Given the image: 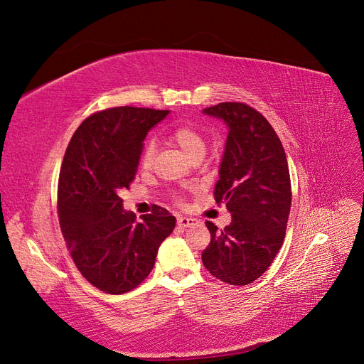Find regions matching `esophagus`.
I'll use <instances>...</instances> for the list:
<instances>
[{
	"label": "esophagus",
	"mask_w": 364,
	"mask_h": 364,
	"mask_svg": "<svg viewBox=\"0 0 364 364\" xmlns=\"http://www.w3.org/2000/svg\"><path fill=\"white\" fill-rule=\"evenodd\" d=\"M196 222H197L196 218H191V217H185V215H181V217L178 218V225H179L181 228H190V226L196 225Z\"/></svg>",
	"instance_id": "obj_1"
}]
</instances>
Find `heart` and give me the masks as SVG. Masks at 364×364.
<instances>
[{"label":"heart","instance_id":"b5f03b06","mask_svg":"<svg viewBox=\"0 0 364 364\" xmlns=\"http://www.w3.org/2000/svg\"><path fill=\"white\" fill-rule=\"evenodd\" d=\"M170 141L173 144L178 146L188 159L197 155H205L206 151V141L203 135L196 127L191 126H181L178 129H174L170 134ZM153 156H155V144L150 142L144 149V151H142V167L149 168L153 162Z\"/></svg>","mask_w":364,"mask_h":364}]
</instances>
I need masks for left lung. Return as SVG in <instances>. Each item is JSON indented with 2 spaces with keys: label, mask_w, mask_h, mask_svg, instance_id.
I'll list each match as a JSON object with an SVG mask.
<instances>
[{
  "label": "left lung",
  "mask_w": 364,
  "mask_h": 364,
  "mask_svg": "<svg viewBox=\"0 0 364 364\" xmlns=\"http://www.w3.org/2000/svg\"><path fill=\"white\" fill-rule=\"evenodd\" d=\"M202 112L228 126L214 194L232 215L222 230L206 222L211 243L202 261L217 279L247 285L270 267L282 246L291 206L287 156L277 132L250 106L220 103Z\"/></svg>",
  "instance_id": "8db88e82"
}]
</instances>
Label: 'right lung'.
I'll list each match as a JSON object with an SVG mask.
<instances>
[{"label":"right lung","mask_w":364,"mask_h":364,"mask_svg":"<svg viewBox=\"0 0 364 364\" xmlns=\"http://www.w3.org/2000/svg\"><path fill=\"white\" fill-rule=\"evenodd\" d=\"M170 111L121 106L87 117L63 156L58 206L62 234L77 269L109 294L134 290L155 266L158 249L176 226L167 209L124 211L149 130Z\"/></svg>","instance_id":"obj_1"}]
</instances>
